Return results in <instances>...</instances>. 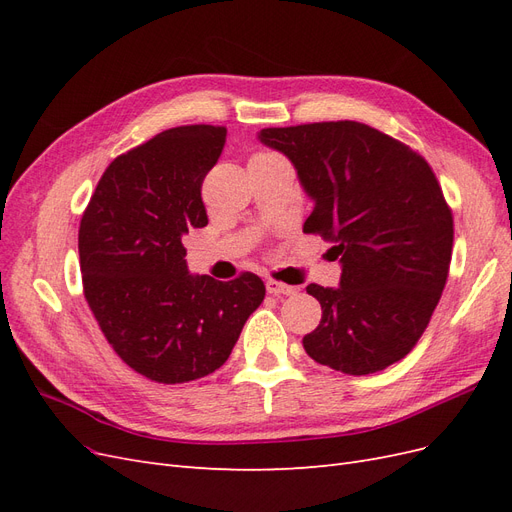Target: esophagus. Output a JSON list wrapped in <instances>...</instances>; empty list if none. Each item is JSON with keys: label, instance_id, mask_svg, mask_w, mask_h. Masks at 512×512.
Returning <instances> with one entry per match:
<instances>
[{"label": "esophagus", "instance_id": "esophagus-1", "mask_svg": "<svg viewBox=\"0 0 512 512\" xmlns=\"http://www.w3.org/2000/svg\"><path fill=\"white\" fill-rule=\"evenodd\" d=\"M267 292L275 294V297H290V294L297 292V286H288L277 280H267Z\"/></svg>", "mask_w": 512, "mask_h": 512}]
</instances>
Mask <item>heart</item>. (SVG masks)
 Returning a JSON list of instances; mask_svg holds the SVG:
<instances>
[{
  "label": "heart",
  "instance_id": "obj_1",
  "mask_svg": "<svg viewBox=\"0 0 512 512\" xmlns=\"http://www.w3.org/2000/svg\"><path fill=\"white\" fill-rule=\"evenodd\" d=\"M267 156H273V153H256L254 158H267Z\"/></svg>",
  "mask_w": 512,
  "mask_h": 512
}]
</instances>
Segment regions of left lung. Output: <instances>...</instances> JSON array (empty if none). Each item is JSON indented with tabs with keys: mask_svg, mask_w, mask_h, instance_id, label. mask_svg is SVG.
<instances>
[{
	"mask_svg": "<svg viewBox=\"0 0 512 512\" xmlns=\"http://www.w3.org/2000/svg\"><path fill=\"white\" fill-rule=\"evenodd\" d=\"M258 138L299 173L314 211L307 235L333 243L339 288L309 284L320 324L303 348L320 365L367 376L425 333L453 256V211L421 153L359 121L265 128Z\"/></svg>",
	"mask_w": 512,
	"mask_h": 512,
	"instance_id": "obj_1",
	"label": "left lung"
}]
</instances>
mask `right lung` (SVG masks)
Wrapping results in <instances>:
<instances>
[{
  "mask_svg": "<svg viewBox=\"0 0 512 512\" xmlns=\"http://www.w3.org/2000/svg\"><path fill=\"white\" fill-rule=\"evenodd\" d=\"M224 143V126L164 130L108 164L83 211L85 299L119 359L151 382L220 369L265 299L250 271L220 282L185 265L181 239L209 222L200 190Z\"/></svg>",
  "mask_w": 512,
  "mask_h": 512,
  "instance_id": "obj_1",
  "label": "right lung"
}]
</instances>
